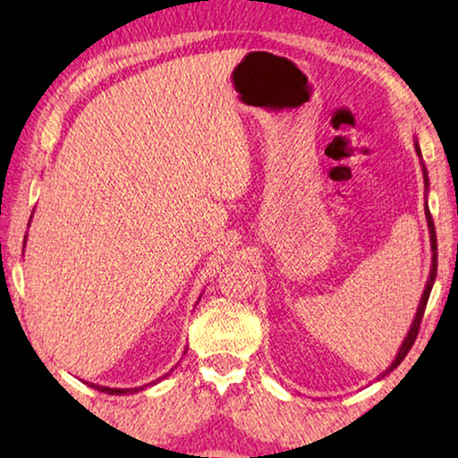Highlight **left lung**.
I'll use <instances>...</instances> for the list:
<instances>
[{
  "instance_id": "8db88e82",
  "label": "left lung",
  "mask_w": 458,
  "mask_h": 458,
  "mask_svg": "<svg viewBox=\"0 0 458 458\" xmlns=\"http://www.w3.org/2000/svg\"><path fill=\"white\" fill-rule=\"evenodd\" d=\"M415 149L417 154L421 156V149H419V143L415 141ZM423 181H425V190H428L429 185V179H428V171H425L423 166ZM425 218H428V227H429V240H431V271H429V279H428V285H425L423 290V296H421V302H419V309H417V315L415 318H412V325L409 329V334H406L403 346H400L396 359H394V362L390 367L386 369L384 375H387L392 371V369H396L400 362L404 360V356L409 354V350L412 348V344H415L417 340V334H419V327H421V318H423V312H425V306H428V300H429V293H431V287H434V281H436V273H437V242H436V227H434V221H431V215H429V208L425 206Z\"/></svg>"
}]
</instances>
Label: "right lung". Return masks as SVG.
Here are the masks:
<instances>
[{
    "mask_svg": "<svg viewBox=\"0 0 458 458\" xmlns=\"http://www.w3.org/2000/svg\"><path fill=\"white\" fill-rule=\"evenodd\" d=\"M171 371H173V369H171ZM166 375H168V373H166ZM166 375H162V377H166ZM87 386L96 387V390L106 392V394H116V396H121V394H131V392L140 390V387H129V390H118V387H106V386H96V384H87ZM141 387H146V386H141Z\"/></svg>",
    "mask_w": 458,
    "mask_h": 458,
    "instance_id": "add662e5",
    "label": "right lung"
}]
</instances>
